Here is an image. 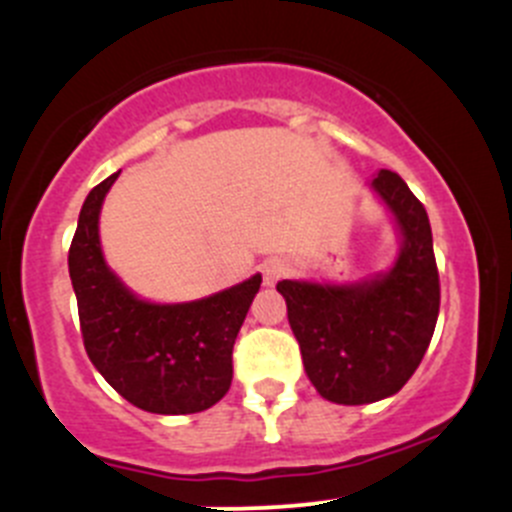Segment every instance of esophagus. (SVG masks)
<instances>
[{
  "label": "esophagus",
  "instance_id": "obj_1",
  "mask_svg": "<svg viewBox=\"0 0 512 512\" xmlns=\"http://www.w3.org/2000/svg\"><path fill=\"white\" fill-rule=\"evenodd\" d=\"M260 272H262V282H265L267 287H272L287 275V267H285V262H280V260H267L260 265Z\"/></svg>",
  "mask_w": 512,
  "mask_h": 512
}]
</instances>
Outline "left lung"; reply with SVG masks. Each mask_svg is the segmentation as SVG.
Segmentation results:
<instances>
[{
	"mask_svg": "<svg viewBox=\"0 0 512 512\" xmlns=\"http://www.w3.org/2000/svg\"><path fill=\"white\" fill-rule=\"evenodd\" d=\"M369 188L399 232L391 267L352 282L277 285L309 381L319 396L344 406L401 391L431 344L441 304L426 208L391 170H379Z\"/></svg>",
	"mask_w": 512,
	"mask_h": 512,
	"instance_id": "1",
	"label": "left lung"
}]
</instances>
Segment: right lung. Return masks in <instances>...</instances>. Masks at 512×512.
I'll return each mask as SVG.
<instances>
[{"label":"right lung","instance_id":"add662e5","mask_svg":"<svg viewBox=\"0 0 512 512\" xmlns=\"http://www.w3.org/2000/svg\"><path fill=\"white\" fill-rule=\"evenodd\" d=\"M118 173L84 200L69 250L81 334L91 364L126 401L148 414L210 409L232 384V347L260 292L252 275L193 302H151L121 282L101 250L98 218Z\"/></svg>","mask_w":512,"mask_h":512}]
</instances>
